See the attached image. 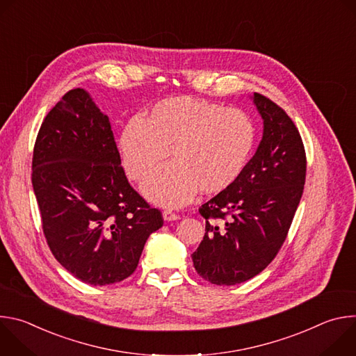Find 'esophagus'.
<instances>
[{"label":"esophagus","mask_w":356,"mask_h":356,"mask_svg":"<svg viewBox=\"0 0 356 356\" xmlns=\"http://www.w3.org/2000/svg\"><path fill=\"white\" fill-rule=\"evenodd\" d=\"M163 220L165 221H176V220H180V217L172 211H165L163 213Z\"/></svg>","instance_id":"obj_1"}]
</instances>
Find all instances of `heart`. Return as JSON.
Returning a JSON list of instances; mask_svg holds the SVG:
<instances>
[{
	"mask_svg": "<svg viewBox=\"0 0 356 356\" xmlns=\"http://www.w3.org/2000/svg\"><path fill=\"white\" fill-rule=\"evenodd\" d=\"M255 127L249 115L207 99L175 97L158 103L145 120H131L120 136V154L128 176L140 180L158 169L170 152L172 165L147 177L143 195L158 206L176 209L198 188L217 194L245 169Z\"/></svg>",
	"mask_w": 356,
	"mask_h": 356,
	"instance_id": "1",
	"label": "heart"
}]
</instances>
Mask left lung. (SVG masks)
<instances>
[{"label": "left lung", "instance_id": "8db88e82", "mask_svg": "<svg viewBox=\"0 0 356 356\" xmlns=\"http://www.w3.org/2000/svg\"><path fill=\"white\" fill-rule=\"evenodd\" d=\"M250 98L264 120L255 155L228 188L198 210L206 234L193 265L218 286L246 282L275 259L306 181V152L296 125L269 98L258 92Z\"/></svg>", "mask_w": 356, "mask_h": 356}]
</instances>
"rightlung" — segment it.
Listing matches in <instances>:
<instances>
[{
  "label": "right lung",
  "instance_id": "obj_1",
  "mask_svg": "<svg viewBox=\"0 0 356 356\" xmlns=\"http://www.w3.org/2000/svg\"><path fill=\"white\" fill-rule=\"evenodd\" d=\"M32 186L54 257L91 286L131 276L146 239L163 225L129 186L110 118L83 88L66 92L42 122Z\"/></svg>",
  "mask_w": 356,
  "mask_h": 356
}]
</instances>
